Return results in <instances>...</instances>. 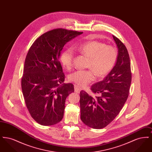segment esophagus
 <instances>
[{"label":"esophagus","instance_id":"1","mask_svg":"<svg viewBox=\"0 0 152 152\" xmlns=\"http://www.w3.org/2000/svg\"><path fill=\"white\" fill-rule=\"evenodd\" d=\"M74 88H75V92L77 93V94H79L80 92V91H81V88L79 87H77V86H75Z\"/></svg>","mask_w":152,"mask_h":152}]
</instances>
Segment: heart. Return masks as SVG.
<instances>
[{
	"label": "heart",
	"instance_id": "obj_1",
	"mask_svg": "<svg viewBox=\"0 0 152 152\" xmlns=\"http://www.w3.org/2000/svg\"><path fill=\"white\" fill-rule=\"evenodd\" d=\"M73 50L88 58L87 68L89 69L77 71L68 77L70 81L80 87H84L92 81L94 75L98 78L107 76L114 67L118 56V52L114 47L96 40L76 45ZM73 58L74 53L70 48L64 50L60 56V61L66 69L72 68Z\"/></svg>",
	"mask_w": 152,
	"mask_h": 152
}]
</instances>
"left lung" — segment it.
Returning <instances> with one entry per match:
<instances>
[{
    "mask_svg": "<svg viewBox=\"0 0 152 152\" xmlns=\"http://www.w3.org/2000/svg\"><path fill=\"white\" fill-rule=\"evenodd\" d=\"M118 53L116 65L105 78L92 86V96L80 91L81 120L88 126L101 129L118 115L126 101L130 89L132 72L129 56L125 45L113 35Z\"/></svg>",
    "mask_w": 152,
    "mask_h": 152,
    "instance_id": "left-lung-1",
    "label": "left lung"
}]
</instances>
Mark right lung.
<instances>
[{
	"mask_svg": "<svg viewBox=\"0 0 152 152\" xmlns=\"http://www.w3.org/2000/svg\"><path fill=\"white\" fill-rule=\"evenodd\" d=\"M83 32L56 28L39 36L25 59L21 84L26 107L40 125L50 126L63 118L67 96L74 92L71 83H63L65 75L58 60L68 42Z\"/></svg>",
	"mask_w": 152,
	"mask_h": 152,
	"instance_id": "obj_1",
	"label": "right lung"
}]
</instances>
